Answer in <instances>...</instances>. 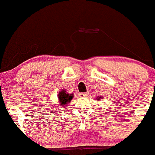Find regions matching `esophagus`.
<instances>
[{"label": "esophagus", "mask_w": 155, "mask_h": 155, "mask_svg": "<svg viewBox=\"0 0 155 155\" xmlns=\"http://www.w3.org/2000/svg\"><path fill=\"white\" fill-rule=\"evenodd\" d=\"M88 95H89L88 93H79V97H85V98H86V97H87Z\"/></svg>", "instance_id": "obj_1"}]
</instances>
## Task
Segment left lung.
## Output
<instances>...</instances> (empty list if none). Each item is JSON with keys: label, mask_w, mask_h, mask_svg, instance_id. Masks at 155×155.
Wrapping results in <instances>:
<instances>
[{"label": "left lung", "mask_w": 155, "mask_h": 155, "mask_svg": "<svg viewBox=\"0 0 155 155\" xmlns=\"http://www.w3.org/2000/svg\"><path fill=\"white\" fill-rule=\"evenodd\" d=\"M96 99H97V100H100V99H102V96H98V97L96 98Z\"/></svg>", "instance_id": "8db88e82"}]
</instances>
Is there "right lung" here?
I'll return each instance as SVG.
<instances>
[{
	"label": "right lung",
	"mask_w": 155,
	"mask_h": 155,
	"mask_svg": "<svg viewBox=\"0 0 155 155\" xmlns=\"http://www.w3.org/2000/svg\"><path fill=\"white\" fill-rule=\"evenodd\" d=\"M73 97H74L73 93H67L66 90H65V89H63L58 94V101L61 105L62 108H63V107L67 106L68 104L70 103L71 100L73 99Z\"/></svg>",
	"instance_id": "1"
}]
</instances>
